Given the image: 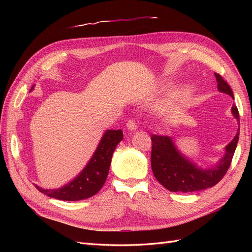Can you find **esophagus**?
<instances>
[{
	"mask_svg": "<svg viewBox=\"0 0 252 252\" xmlns=\"http://www.w3.org/2000/svg\"><path fill=\"white\" fill-rule=\"evenodd\" d=\"M126 127L128 128V130H135L136 128H138V126H136V123L134 122L133 119H130L129 120L127 123H126Z\"/></svg>",
	"mask_w": 252,
	"mask_h": 252,
	"instance_id": "obj_1",
	"label": "esophagus"
}]
</instances>
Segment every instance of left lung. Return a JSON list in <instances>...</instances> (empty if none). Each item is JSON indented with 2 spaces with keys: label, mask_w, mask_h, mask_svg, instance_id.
I'll return each mask as SVG.
<instances>
[{
  "label": "left lung",
  "mask_w": 252,
  "mask_h": 252,
  "mask_svg": "<svg viewBox=\"0 0 252 252\" xmlns=\"http://www.w3.org/2000/svg\"><path fill=\"white\" fill-rule=\"evenodd\" d=\"M218 82V89L233 97V93L228 83L215 72ZM231 111L240 122V114L236 106L233 105ZM240 130L234 139L226 146V154L219 165L209 169H202L196 167L175 149L168 136L151 135V169L158 182L173 192H193L200 191L217 185L224 178L229 169L236 144L239 141Z\"/></svg>",
  "instance_id": "8db88e82"
}]
</instances>
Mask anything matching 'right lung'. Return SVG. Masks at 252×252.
Masks as SVG:
<instances>
[{
	"instance_id": "right-lung-1",
	"label": "right lung",
	"mask_w": 252,
	"mask_h": 252,
	"mask_svg": "<svg viewBox=\"0 0 252 252\" xmlns=\"http://www.w3.org/2000/svg\"><path fill=\"white\" fill-rule=\"evenodd\" d=\"M122 140L123 131L121 129H109L104 133L94 155L77 178L59 189L48 190L35 186L36 189L53 199L62 201H80L94 195L100 191L107 179L112 154Z\"/></svg>"
}]
</instances>
